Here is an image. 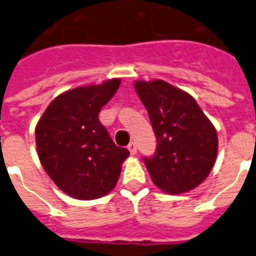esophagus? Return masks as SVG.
<instances>
[{"instance_id":"1","label":"esophagus","mask_w":256,"mask_h":256,"mask_svg":"<svg viewBox=\"0 0 256 256\" xmlns=\"http://www.w3.org/2000/svg\"><path fill=\"white\" fill-rule=\"evenodd\" d=\"M128 150L130 151V154H132V155H135V154H136V144H135L134 142H130L128 143Z\"/></svg>"}]
</instances>
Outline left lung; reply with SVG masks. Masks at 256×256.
Returning <instances> with one entry per match:
<instances>
[{
	"label": "left lung",
	"mask_w": 256,
	"mask_h": 256,
	"mask_svg": "<svg viewBox=\"0 0 256 256\" xmlns=\"http://www.w3.org/2000/svg\"><path fill=\"white\" fill-rule=\"evenodd\" d=\"M156 135V152L144 158L158 188L180 194L210 174L218 152L217 130L192 96L163 80L134 82Z\"/></svg>",
	"instance_id": "left-lung-1"
}]
</instances>
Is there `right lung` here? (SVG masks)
I'll return each instance as SVG.
<instances>
[{"label": "right lung", "mask_w": 256, "mask_h": 256, "mask_svg": "<svg viewBox=\"0 0 256 256\" xmlns=\"http://www.w3.org/2000/svg\"><path fill=\"white\" fill-rule=\"evenodd\" d=\"M120 78L78 86L51 101L35 128L39 160L56 186L78 200L114 189L128 150L116 146L98 120L120 88Z\"/></svg>", "instance_id": "right-lung-1"}]
</instances>
